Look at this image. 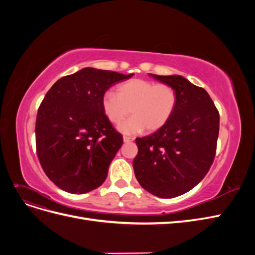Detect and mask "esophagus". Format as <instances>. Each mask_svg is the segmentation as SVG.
Returning a JSON list of instances; mask_svg holds the SVG:
<instances>
[{
  "label": "esophagus",
  "instance_id": "1",
  "mask_svg": "<svg viewBox=\"0 0 255 255\" xmlns=\"http://www.w3.org/2000/svg\"><path fill=\"white\" fill-rule=\"evenodd\" d=\"M134 140H135V138H133V137H128V136L123 137V141H125L126 143H127V142H132V141H134Z\"/></svg>",
  "mask_w": 255,
  "mask_h": 255
}]
</instances>
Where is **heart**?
I'll return each instance as SVG.
<instances>
[{
	"instance_id": "heart-1",
	"label": "heart",
	"mask_w": 255,
	"mask_h": 255,
	"mask_svg": "<svg viewBox=\"0 0 255 255\" xmlns=\"http://www.w3.org/2000/svg\"><path fill=\"white\" fill-rule=\"evenodd\" d=\"M175 90L166 84L133 79L121 83L116 94L107 91L102 97V109L111 122L118 125L130 113L132 117L118 127L121 133L132 135L163 128L175 110Z\"/></svg>"
}]
</instances>
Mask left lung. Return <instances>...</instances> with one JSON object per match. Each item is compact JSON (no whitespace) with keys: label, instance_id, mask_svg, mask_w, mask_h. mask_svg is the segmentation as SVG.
Here are the masks:
<instances>
[{"label":"left lung","instance_id":"left-lung-1","mask_svg":"<svg viewBox=\"0 0 255 255\" xmlns=\"http://www.w3.org/2000/svg\"><path fill=\"white\" fill-rule=\"evenodd\" d=\"M171 86L175 110L155 133L136 138L135 176L146 191L174 198L202 181L213 164L219 134V113L210 95L181 75L150 74Z\"/></svg>","mask_w":255,"mask_h":255}]
</instances>
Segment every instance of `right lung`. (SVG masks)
<instances>
[{
  "label": "right lung",
  "instance_id": "1",
  "mask_svg": "<svg viewBox=\"0 0 255 255\" xmlns=\"http://www.w3.org/2000/svg\"><path fill=\"white\" fill-rule=\"evenodd\" d=\"M133 75L87 67L59 79L47 92L37 113V155L60 189L86 194L105 181L123 138L105 116L102 97Z\"/></svg>",
  "mask_w": 255,
  "mask_h": 255
}]
</instances>
